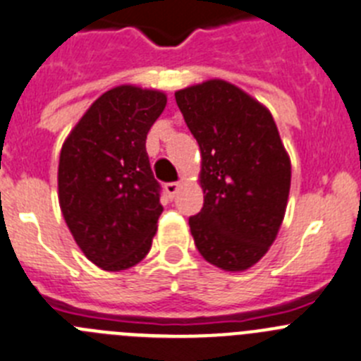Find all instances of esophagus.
<instances>
[{"label": "esophagus", "instance_id": "34e87169", "mask_svg": "<svg viewBox=\"0 0 361 361\" xmlns=\"http://www.w3.org/2000/svg\"><path fill=\"white\" fill-rule=\"evenodd\" d=\"M180 188H181V183H167V185H165V192H167V196H169L171 200H173L178 192H180Z\"/></svg>", "mask_w": 361, "mask_h": 361}]
</instances>
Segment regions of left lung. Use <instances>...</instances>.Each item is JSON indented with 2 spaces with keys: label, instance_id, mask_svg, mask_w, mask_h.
<instances>
[{
  "label": "left lung",
  "instance_id": "1",
  "mask_svg": "<svg viewBox=\"0 0 361 361\" xmlns=\"http://www.w3.org/2000/svg\"><path fill=\"white\" fill-rule=\"evenodd\" d=\"M201 151L204 203L188 219L197 251L226 272L247 271L278 237L290 192V157L272 114L221 78L176 90Z\"/></svg>",
  "mask_w": 361,
  "mask_h": 361
}]
</instances>
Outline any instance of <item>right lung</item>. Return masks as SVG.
Here are the masks:
<instances>
[{"label":"right lung","instance_id":"add662e5","mask_svg":"<svg viewBox=\"0 0 361 361\" xmlns=\"http://www.w3.org/2000/svg\"><path fill=\"white\" fill-rule=\"evenodd\" d=\"M167 94L117 85L101 94L63 140L59 203L82 252L103 271H126L151 249L164 212L146 153Z\"/></svg>","mask_w":361,"mask_h":361}]
</instances>
